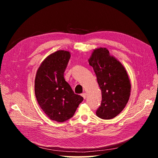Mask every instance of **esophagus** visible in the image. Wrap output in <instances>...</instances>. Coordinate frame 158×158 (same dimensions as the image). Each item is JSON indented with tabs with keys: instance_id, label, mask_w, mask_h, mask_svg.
Returning <instances> with one entry per match:
<instances>
[{
	"instance_id": "34e87169",
	"label": "esophagus",
	"mask_w": 158,
	"mask_h": 158,
	"mask_svg": "<svg viewBox=\"0 0 158 158\" xmlns=\"http://www.w3.org/2000/svg\"><path fill=\"white\" fill-rule=\"evenodd\" d=\"M81 95H82V96L84 98V99L86 98V94H85V93H82Z\"/></svg>"
}]
</instances>
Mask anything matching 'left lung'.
Returning <instances> with one entry per match:
<instances>
[{"label":"left lung","mask_w":158,"mask_h":158,"mask_svg":"<svg viewBox=\"0 0 158 158\" xmlns=\"http://www.w3.org/2000/svg\"><path fill=\"white\" fill-rule=\"evenodd\" d=\"M89 63L94 69L102 94L97 116L111 119L123 111L130 97L131 85L127 71L120 62L110 56L106 48L95 49Z\"/></svg>","instance_id":"left-lung-1"}]
</instances>
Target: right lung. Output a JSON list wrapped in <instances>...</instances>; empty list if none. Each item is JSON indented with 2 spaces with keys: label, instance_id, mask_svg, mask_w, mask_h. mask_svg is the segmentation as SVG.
Listing matches in <instances>:
<instances>
[{
  "label": "right lung",
  "instance_id": "1",
  "mask_svg": "<svg viewBox=\"0 0 158 158\" xmlns=\"http://www.w3.org/2000/svg\"><path fill=\"white\" fill-rule=\"evenodd\" d=\"M70 52L58 51L47 56L38 69L35 94L40 106L51 120L64 122L73 117L84 98L75 94L64 78Z\"/></svg>",
  "mask_w": 158,
  "mask_h": 158
}]
</instances>
